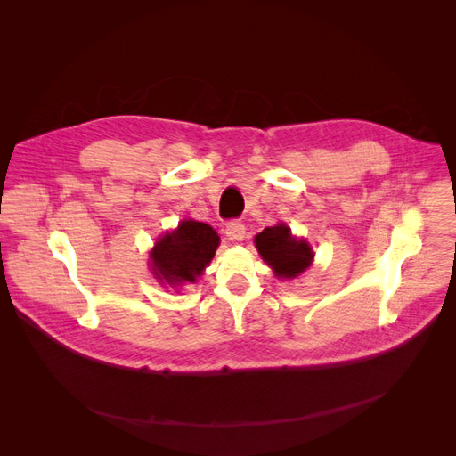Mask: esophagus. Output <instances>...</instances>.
Segmentation results:
<instances>
[{"label": "esophagus", "mask_w": 456, "mask_h": 456, "mask_svg": "<svg viewBox=\"0 0 456 456\" xmlns=\"http://www.w3.org/2000/svg\"><path fill=\"white\" fill-rule=\"evenodd\" d=\"M225 234L229 236V240H244L246 236V225L238 220H232L225 227Z\"/></svg>", "instance_id": "esophagus-1"}]
</instances>
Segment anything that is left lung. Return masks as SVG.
I'll use <instances>...</instances> for the list:
<instances>
[{"instance_id":"obj_1","label":"left lung","mask_w":456,"mask_h":456,"mask_svg":"<svg viewBox=\"0 0 456 456\" xmlns=\"http://www.w3.org/2000/svg\"><path fill=\"white\" fill-rule=\"evenodd\" d=\"M255 244L277 277L294 279L303 273L313 262V249L305 240H296L284 224L266 227L255 236Z\"/></svg>"}]
</instances>
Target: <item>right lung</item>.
<instances>
[{
  "mask_svg": "<svg viewBox=\"0 0 456 456\" xmlns=\"http://www.w3.org/2000/svg\"><path fill=\"white\" fill-rule=\"evenodd\" d=\"M220 236L203 222H181L177 231L164 234L151 251L153 270L167 284L194 282L212 260Z\"/></svg>",
  "mask_w": 456,
  "mask_h": 456,
  "instance_id": "right-lung-1",
  "label": "right lung"
}]
</instances>
